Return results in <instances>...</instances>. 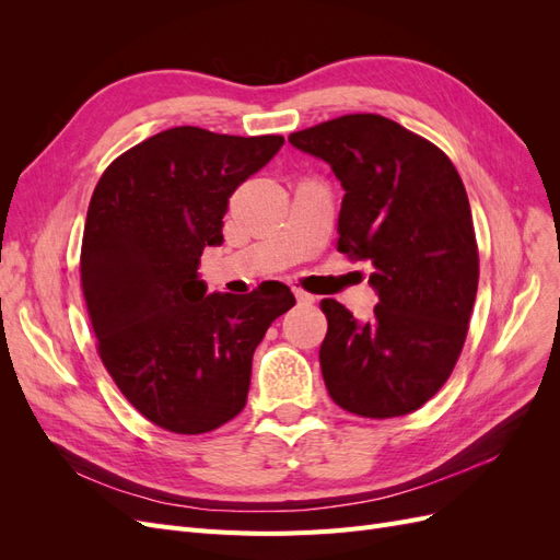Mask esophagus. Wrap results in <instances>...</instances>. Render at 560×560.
<instances>
[{
  "label": "esophagus",
  "mask_w": 560,
  "mask_h": 560,
  "mask_svg": "<svg viewBox=\"0 0 560 560\" xmlns=\"http://www.w3.org/2000/svg\"><path fill=\"white\" fill-rule=\"evenodd\" d=\"M294 296H296L299 303H303V306H311V303H315V296L308 294V292H303L301 287H294Z\"/></svg>",
  "instance_id": "1"
}]
</instances>
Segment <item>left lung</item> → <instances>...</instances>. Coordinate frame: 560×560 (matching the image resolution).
Masks as SVG:
<instances>
[{
  "instance_id": "8db88e82",
  "label": "left lung",
  "mask_w": 560,
  "mask_h": 560,
  "mask_svg": "<svg viewBox=\"0 0 560 560\" xmlns=\"http://www.w3.org/2000/svg\"><path fill=\"white\" fill-rule=\"evenodd\" d=\"M331 165L346 189L338 252L369 259L371 322L319 303V366L329 397L362 418L420 409L460 358L479 287V247L465 184L442 149L378 114H346L290 135Z\"/></svg>"
}]
</instances>
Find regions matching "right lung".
<instances>
[{
    "label": "right lung",
    "mask_w": 560,
    "mask_h": 560,
    "mask_svg": "<svg viewBox=\"0 0 560 560\" xmlns=\"http://www.w3.org/2000/svg\"><path fill=\"white\" fill-rule=\"evenodd\" d=\"M282 135L163 130L100 177L81 243V290L116 387L154 425L202 434L245 409L252 354L294 306L290 287L208 294L200 254L222 245L231 194Z\"/></svg>",
    "instance_id": "add662e5"
}]
</instances>
